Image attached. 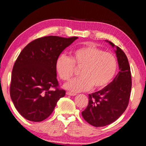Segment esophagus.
I'll return each mask as SVG.
<instances>
[{"label": "esophagus", "instance_id": "esophagus-1", "mask_svg": "<svg viewBox=\"0 0 146 146\" xmlns=\"http://www.w3.org/2000/svg\"><path fill=\"white\" fill-rule=\"evenodd\" d=\"M66 94H67L68 95H70V96H75V95H76L75 93H71V92H68V91H67V92H66Z\"/></svg>", "mask_w": 146, "mask_h": 146}]
</instances>
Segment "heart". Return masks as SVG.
I'll return each mask as SVG.
<instances>
[{
  "label": "heart",
  "mask_w": 146,
  "mask_h": 146,
  "mask_svg": "<svg viewBox=\"0 0 146 146\" xmlns=\"http://www.w3.org/2000/svg\"><path fill=\"white\" fill-rule=\"evenodd\" d=\"M75 66L80 68L81 77L74 79L64 86L73 93L102 89L111 82L117 73V60L113 53L104 51L94 44H88L76 49L70 58L61 55L55 62V70L59 78L68 81L74 75Z\"/></svg>",
  "instance_id": "1"
}]
</instances>
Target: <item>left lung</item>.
<instances>
[{
  "instance_id": "obj_1",
  "label": "left lung",
  "mask_w": 146,
  "mask_h": 146,
  "mask_svg": "<svg viewBox=\"0 0 146 146\" xmlns=\"http://www.w3.org/2000/svg\"><path fill=\"white\" fill-rule=\"evenodd\" d=\"M108 42L117 55L119 72L111 82L97 92L89 95V102L82 115L95 127H102L115 122L125 111L131 91V74L127 58L119 47Z\"/></svg>"
}]
</instances>
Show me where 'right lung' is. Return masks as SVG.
Segmentation results:
<instances>
[{
    "instance_id": "1",
    "label": "right lung",
    "mask_w": 146,
    "mask_h": 146,
    "mask_svg": "<svg viewBox=\"0 0 146 146\" xmlns=\"http://www.w3.org/2000/svg\"><path fill=\"white\" fill-rule=\"evenodd\" d=\"M77 38L44 36L31 42L19 54L12 70L10 96L26 119L45 120L65 96L66 91L58 88L55 62L64 49ZM51 87L55 90H51Z\"/></svg>"
}]
</instances>
